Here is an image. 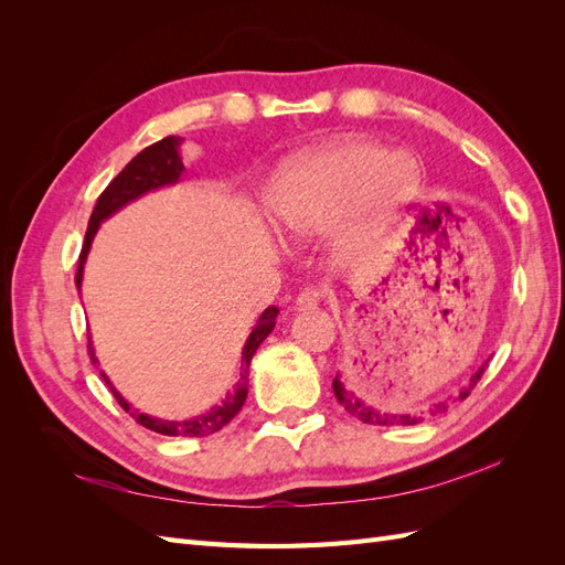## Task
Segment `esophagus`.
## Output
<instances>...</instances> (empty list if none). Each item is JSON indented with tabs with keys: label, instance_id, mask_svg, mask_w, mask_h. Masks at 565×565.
<instances>
[{
	"label": "esophagus",
	"instance_id": "esophagus-1",
	"mask_svg": "<svg viewBox=\"0 0 565 565\" xmlns=\"http://www.w3.org/2000/svg\"><path fill=\"white\" fill-rule=\"evenodd\" d=\"M320 299H322V292H320V289L309 287V289H303V292H299V297H297V301H295V309H297V311L316 309V306L320 303Z\"/></svg>",
	"mask_w": 565,
	"mask_h": 565
}]
</instances>
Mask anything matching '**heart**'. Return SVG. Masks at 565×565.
Returning <instances> with one entry per match:
<instances>
[{"label":"heart","instance_id":"1","mask_svg":"<svg viewBox=\"0 0 565 565\" xmlns=\"http://www.w3.org/2000/svg\"><path fill=\"white\" fill-rule=\"evenodd\" d=\"M419 160L407 150L344 139L295 152L268 179L264 202L287 241L332 228L334 249L355 252L384 231L415 195Z\"/></svg>","mask_w":565,"mask_h":565}]
</instances>
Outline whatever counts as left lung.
<instances>
[{
	"mask_svg": "<svg viewBox=\"0 0 565 565\" xmlns=\"http://www.w3.org/2000/svg\"><path fill=\"white\" fill-rule=\"evenodd\" d=\"M486 365H488V361L471 374L469 386H465V388L459 391V401H465V398L469 396L471 388L476 386V382L481 380V374H483ZM332 388H334L337 401H339L341 405H344L347 413L353 415L355 419H361L363 424H370V426H409V424H419V422H424V419L438 417V415H443V413H446V409H448V401H443V403H438V405L426 409V413H391V409L374 407V405L365 403L363 398H358L355 393H351V391L344 386V382L339 380V374H337L334 382H332Z\"/></svg>",
	"mask_w": 565,
	"mask_h": 565,
	"instance_id": "left-lung-1",
	"label": "left lung"
}]
</instances>
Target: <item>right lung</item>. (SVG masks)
Returning <instances> with one entry per match:
<instances>
[{"label": "right lung", "instance_id": "obj_1", "mask_svg": "<svg viewBox=\"0 0 565 565\" xmlns=\"http://www.w3.org/2000/svg\"><path fill=\"white\" fill-rule=\"evenodd\" d=\"M181 143H183L181 136H167V139L148 146L146 150H141L139 156H136L122 169V172H119L108 183L106 191L100 193L96 207L92 212L87 235H84V245H82V254H79V266H77V276H75V282H77L79 292H82V280H84V264H87V256H89L92 243H94V237H96L100 224H104L106 218H110L113 214H117L122 207H127L129 202L143 198L146 193L160 191V188H167V185H177L181 181L183 172H185L183 160H181ZM278 313L280 311L276 309V306H268V309L259 318H256L254 328H252V332H249V337L245 341V347H243L241 380H237L235 391L226 393L224 401H221L214 407H210V409H204V413L198 415V417L177 422V419H160V417H150L146 413H139V409H131V403L113 386V382L108 380V374L104 370H100V377H104L106 384L110 386L115 401L122 405L136 422H139L141 426H146V429L156 431V434H162V436H198V438L212 436L218 429H224V426L237 413H241V407L245 405L247 391H249L247 388L249 363H252L256 349L262 347V341L273 332V328H276ZM89 355H92V363L96 365L98 358L94 353L92 337H89Z\"/></svg>", "mask_w": 565, "mask_h": 565}]
</instances>
